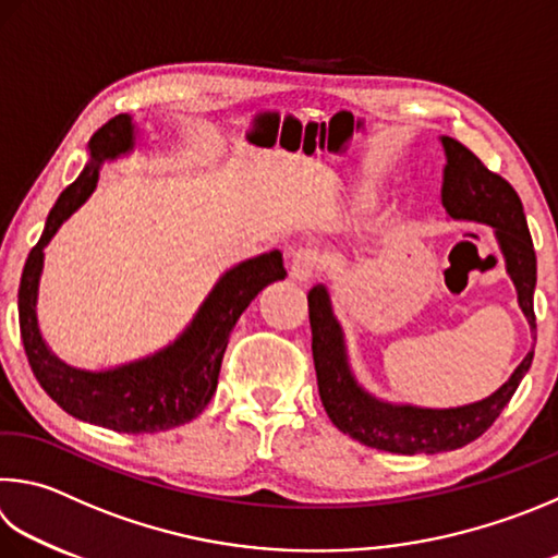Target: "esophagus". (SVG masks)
Listing matches in <instances>:
<instances>
[{"label": "esophagus", "mask_w": 558, "mask_h": 558, "mask_svg": "<svg viewBox=\"0 0 558 558\" xmlns=\"http://www.w3.org/2000/svg\"><path fill=\"white\" fill-rule=\"evenodd\" d=\"M322 270H324V256H322L319 248L305 246V248H298L295 253H292L290 276L295 278V280L307 282V280H312L314 276H319Z\"/></svg>", "instance_id": "1"}]
</instances>
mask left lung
I'll use <instances>...</instances> for the list:
<instances>
[{
  "label": "left lung",
  "mask_w": 558,
  "mask_h": 558,
  "mask_svg": "<svg viewBox=\"0 0 558 558\" xmlns=\"http://www.w3.org/2000/svg\"><path fill=\"white\" fill-rule=\"evenodd\" d=\"M447 168H444L441 202L453 219L483 221L495 229L518 300L536 339L534 286L536 253L526 229L522 199L508 180L485 168L481 158L451 136H441ZM312 327V359L317 371L319 398L329 420L366 447L390 453H439L461 449L500 417L505 404L530 371L534 351L524 356L510 380L490 398L449 410L412 408V404L380 402L353 378L343 347V333L333 319L329 292L314 286L307 295Z\"/></svg>",
  "instance_id": "8db88e82"
}]
</instances>
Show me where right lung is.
Returning a JSON list of instances; mask_svg holds the SVG:
<instances>
[{"label": "right lung", "instance_id": "1", "mask_svg": "<svg viewBox=\"0 0 558 558\" xmlns=\"http://www.w3.org/2000/svg\"><path fill=\"white\" fill-rule=\"evenodd\" d=\"M134 138L129 114L109 119L89 138V163L73 185L60 192L46 219L44 234L26 258L19 282V329L28 366L40 388L68 414L114 432L154 434L180 427L207 408L217 390L231 329L263 288L286 278V268L282 253L270 251L227 270L180 339L148 359L93 373L68 366L53 356L40 337L36 319L44 248L60 225L95 192L102 160L129 154Z\"/></svg>", "mask_w": 558, "mask_h": 558}]
</instances>
